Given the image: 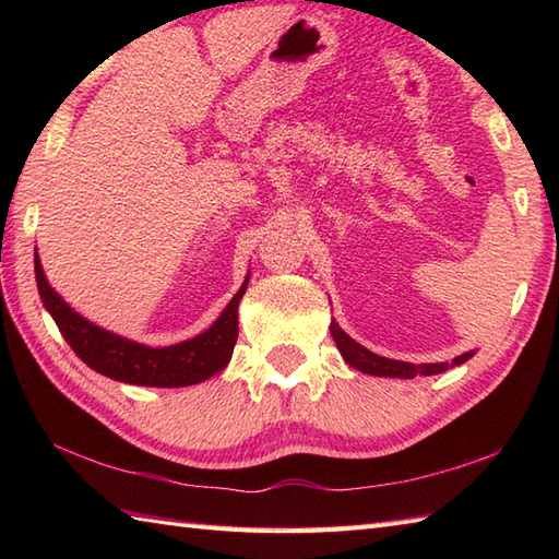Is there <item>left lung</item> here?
Wrapping results in <instances>:
<instances>
[{
    "label": "left lung",
    "mask_w": 559,
    "mask_h": 559,
    "mask_svg": "<svg viewBox=\"0 0 559 559\" xmlns=\"http://www.w3.org/2000/svg\"><path fill=\"white\" fill-rule=\"evenodd\" d=\"M331 336H334L336 346L346 360L355 370H360L365 374H374V377H399V379H413L415 374H439L447 372L449 367L466 362L468 358H473V350L459 355L451 362H425V365H413V362H401V360H389L377 355L372 350H367L365 346H360L358 341H353L346 331H343L336 322H331Z\"/></svg>",
    "instance_id": "1"
}]
</instances>
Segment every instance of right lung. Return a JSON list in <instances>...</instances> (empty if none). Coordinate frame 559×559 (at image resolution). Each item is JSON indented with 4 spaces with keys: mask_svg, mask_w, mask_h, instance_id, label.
I'll return each mask as SVG.
<instances>
[{
    "mask_svg": "<svg viewBox=\"0 0 559 559\" xmlns=\"http://www.w3.org/2000/svg\"><path fill=\"white\" fill-rule=\"evenodd\" d=\"M35 281L43 305L52 314L64 341L91 370L139 386H192L218 374L230 362L237 341V305L247 290L249 276L204 334L165 348H151L110 334L71 310L47 283L38 252H35Z\"/></svg>",
    "mask_w": 559,
    "mask_h": 559,
    "instance_id": "add662e5",
    "label": "right lung"
}]
</instances>
